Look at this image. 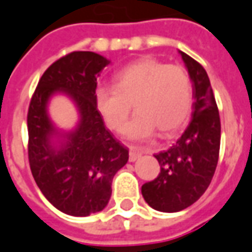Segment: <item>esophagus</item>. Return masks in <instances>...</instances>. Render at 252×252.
I'll list each match as a JSON object with an SVG mask.
<instances>
[{
    "mask_svg": "<svg viewBox=\"0 0 252 252\" xmlns=\"http://www.w3.org/2000/svg\"><path fill=\"white\" fill-rule=\"evenodd\" d=\"M141 155H142V152H141L140 149H137V148H134V146H131L129 152V161H135L137 158H140Z\"/></svg>",
    "mask_w": 252,
    "mask_h": 252,
    "instance_id": "34e87169",
    "label": "esophagus"
}]
</instances>
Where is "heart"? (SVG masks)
I'll return each mask as SVG.
<instances>
[{
	"label": "heart",
	"mask_w": 252,
	"mask_h": 252,
	"mask_svg": "<svg viewBox=\"0 0 252 252\" xmlns=\"http://www.w3.org/2000/svg\"><path fill=\"white\" fill-rule=\"evenodd\" d=\"M94 101L115 133L125 131L134 104L138 112L127 129L130 138H146L156 127L169 134L190 117L192 81L183 66L144 57L118 70L112 87L96 89Z\"/></svg>",
	"instance_id": "obj_1"
}]
</instances>
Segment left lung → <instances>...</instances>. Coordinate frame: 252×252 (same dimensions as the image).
I'll list each match as a JSON object with an SVG mask.
<instances>
[{
	"label": "left lung",
	"instance_id": "1",
	"mask_svg": "<svg viewBox=\"0 0 252 252\" xmlns=\"http://www.w3.org/2000/svg\"><path fill=\"white\" fill-rule=\"evenodd\" d=\"M180 54L192 81V118L174 145L155 155L160 174L141 187L146 203L167 213L180 212L199 199L212 182L220 153V115L208 73L190 55Z\"/></svg>",
	"mask_w": 252,
	"mask_h": 252
}]
</instances>
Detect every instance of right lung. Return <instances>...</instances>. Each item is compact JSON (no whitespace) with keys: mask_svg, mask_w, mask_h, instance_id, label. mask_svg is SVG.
I'll use <instances>...</instances> for the list:
<instances>
[{"mask_svg":"<svg viewBox=\"0 0 252 252\" xmlns=\"http://www.w3.org/2000/svg\"><path fill=\"white\" fill-rule=\"evenodd\" d=\"M110 63L92 51H73L46 69L32 94L28 114V161L43 195L66 215L85 217L106 208L114 175L129 160V149L107 129L96 107L97 77ZM57 90L72 96L82 121L63 148L48 142L54 128L45 112Z\"/></svg>","mask_w":252,"mask_h":252,"instance_id":"add662e5","label":"right lung"}]
</instances>
